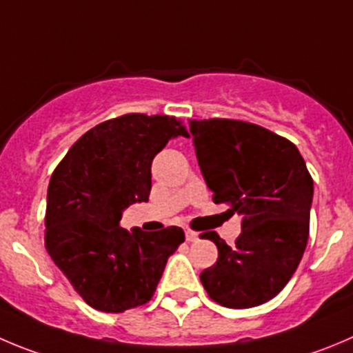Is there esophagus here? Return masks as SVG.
Wrapping results in <instances>:
<instances>
[{"mask_svg": "<svg viewBox=\"0 0 353 353\" xmlns=\"http://www.w3.org/2000/svg\"><path fill=\"white\" fill-rule=\"evenodd\" d=\"M185 239L189 241V243H194V241L199 239V236H197V232H194V230H185Z\"/></svg>", "mask_w": 353, "mask_h": 353, "instance_id": "1", "label": "esophagus"}]
</instances>
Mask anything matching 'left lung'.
<instances>
[{
    "mask_svg": "<svg viewBox=\"0 0 353 353\" xmlns=\"http://www.w3.org/2000/svg\"><path fill=\"white\" fill-rule=\"evenodd\" d=\"M189 124L213 203L229 204L243 227L234 246L201 234L218 248L201 283L221 307H258L283 291L303 256L314 180L296 145L263 126L221 117Z\"/></svg>",
    "mask_w": 353,
    "mask_h": 353,
    "instance_id": "left-lung-1",
    "label": "left lung"
}]
</instances>
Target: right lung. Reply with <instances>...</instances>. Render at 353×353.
Listing matches in <instances>:
<instances>
[{
    "mask_svg": "<svg viewBox=\"0 0 353 353\" xmlns=\"http://www.w3.org/2000/svg\"><path fill=\"white\" fill-rule=\"evenodd\" d=\"M189 137L173 116L124 114L86 132L53 171L45 248L76 293L95 310L119 314L154 296L180 227L132 232L121 211L149 201L150 164L168 140Z\"/></svg>",
    "mask_w": 353,
    "mask_h": 353,
    "instance_id": "1",
    "label": "right lung"
}]
</instances>
